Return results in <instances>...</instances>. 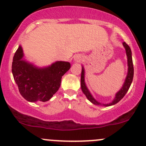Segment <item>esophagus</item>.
I'll return each mask as SVG.
<instances>
[{
  "instance_id": "34e87169",
  "label": "esophagus",
  "mask_w": 146,
  "mask_h": 146,
  "mask_svg": "<svg viewBox=\"0 0 146 146\" xmlns=\"http://www.w3.org/2000/svg\"><path fill=\"white\" fill-rule=\"evenodd\" d=\"M75 61H77V62H80V61H82V57L81 56H77L75 58Z\"/></svg>"
}]
</instances>
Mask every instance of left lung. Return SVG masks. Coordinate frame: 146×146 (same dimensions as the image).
Returning a JSON list of instances; mask_svg holds the SVG:
<instances>
[{"instance_id":"8db88e82","label":"left lung","mask_w":146,"mask_h":146,"mask_svg":"<svg viewBox=\"0 0 146 146\" xmlns=\"http://www.w3.org/2000/svg\"><path fill=\"white\" fill-rule=\"evenodd\" d=\"M123 46L125 47V49H126V56H127V59H128V66H129V69H128V74L126 76V80H125L124 84H123V87L121 88V89L118 92L116 95L115 98L113 100L112 102L110 103V104H101V103L98 102V101L95 100L93 98V97L91 95L90 92H89L88 89L87 88L86 85H85V80H84V69L82 68V72H81V78H80V83H81V89L82 92L85 95V96L87 97L89 101H90L92 104H96V105H100V106H106V107H108V106L113 105V104H117V102H119L123 97L125 96V95L126 94V92L129 90V88L131 86V84L132 80H133V61H132V56H131V50L129 46L125 42H123Z\"/></svg>"}]
</instances>
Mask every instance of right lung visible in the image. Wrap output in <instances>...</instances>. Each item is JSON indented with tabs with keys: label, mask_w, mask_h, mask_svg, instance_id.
I'll list each match as a JSON object with an SVG mask.
<instances>
[{
	"label": "right lung",
	"mask_w": 146,
	"mask_h": 146,
	"mask_svg": "<svg viewBox=\"0 0 146 146\" xmlns=\"http://www.w3.org/2000/svg\"><path fill=\"white\" fill-rule=\"evenodd\" d=\"M19 46L13 56L12 72L22 96L29 102H46L58 91L61 78L70 69V63L56 61L51 66L39 68L23 59Z\"/></svg>",
	"instance_id": "1"
}]
</instances>
